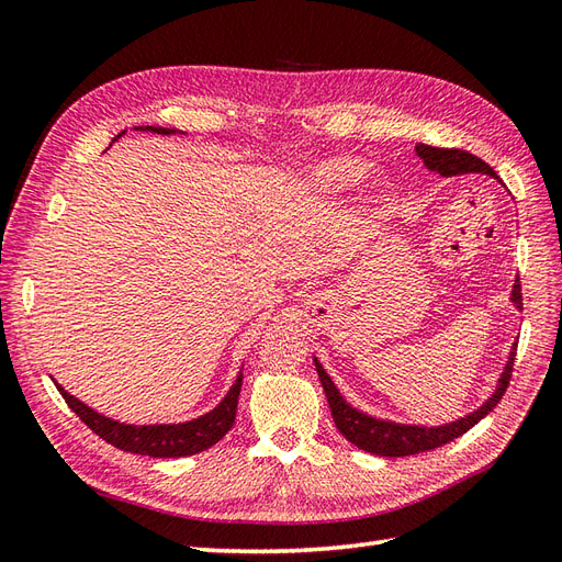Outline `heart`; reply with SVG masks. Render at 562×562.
Returning a JSON list of instances; mask_svg holds the SVG:
<instances>
[{
  "instance_id": "b5f03b06",
  "label": "heart",
  "mask_w": 562,
  "mask_h": 562,
  "mask_svg": "<svg viewBox=\"0 0 562 562\" xmlns=\"http://www.w3.org/2000/svg\"><path fill=\"white\" fill-rule=\"evenodd\" d=\"M363 170H366V164L358 161V158L335 156L315 164L308 170V178L313 180V184H318L325 192H344L363 178Z\"/></svg>"
}]
</instances>
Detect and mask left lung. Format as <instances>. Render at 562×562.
<instances>
[{
	"instance_id": "1",
	"label": "left lung",
	"mask_w": 562,
	"mask_h": 562,
	"mask_svg": "<svg viewBox=\"0 0 562 562\" xmlns=\"http://www.w3.org/2000/svg\"><path fill=\"white\" fill-rule=\"evenodd\" d=\"M415 151H418V156L423 158V164L429 170L439 172V176H443V178L465 176V172H484V176L498 178L492 166L484 164L482 158H477L470 151H463V149H443V147H429V144H418ZM510 301L515 304V308L522 311L520 280H515V284H513ZM515 351H517V341L513 344L508 363L501 372L494 394L488 396L477 411H472L470 415H465V418H458L453 423H446V425H439V427L401 425V423H392V420L372 418V415L347 404V398L339 394L333 378H329L325 368L318 363V358H313V363H315V370H318V378H321V384L325 390L329 411H333L335 425L344 435V439L351 441L353 446H358V449H363L368 453L401 458V456H413V453L439 449V446L458 439L460 435H465V431L477 425L484 418V415L492 413L498 401L503 398V394H506V390H508V382H510V375H513V363H515Z\"/></svg>"
}]
</instances>
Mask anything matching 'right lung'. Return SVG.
I'll return each mask as SVG.
<instances>
[{"label":"right lung","mask_w":562,"mask_h":562,"mask_svg":"<svg viewBox=\"0 0 562 562\" xmlns=\"http://www.w3.org/2000/svg\"><path fill=\"white\" fill-rule=\"evenodd\" d=\"M139 131H149L156 135L178 133V131H170V127H154V125H144ZM121 135H125V131ZM121 135H116V139ZM56 390H59L61 396L66 398L68 408L74 411L78 418L94 431V435L113 443L116 449L139 453V456H151V458H182V456H194V453L206 451L209 446L218 443L227 435L229 427H233L235 415H237V398L241 390V372L237 375L235 384L229 386L225 398L211 413L199 415L194 420L178 423V425H125V423L106 418V415L97 413L90 406H85L80 398L70 396L61 384H56Z\"/></svg>","instance_id":"obj_1"}]
</instances>
